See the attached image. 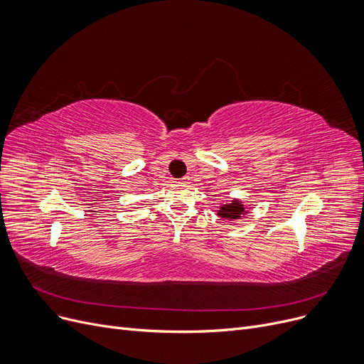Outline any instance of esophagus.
Here are the masks:
<instances>
[{
    "label": "esophagus",
    "instance_id": "obj_1",
    "mask_svg": "<svg viewBox=\"0 0 364 364\" xmlns=\"http://www.w3.org/2000/svg\"><path fill=\"white\" fill-rule=\"evenodd\" d=\"M178 183H180V184H187V183H188V177H183V178H180V180H178Z\"/></svg>",
    "mask_w": 364,
    "mask_h": 364
}]
</instances>
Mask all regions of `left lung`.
Returning <instances> with one entry per match:
<instances>
[{
  "label": "left lung",
  "instance_id": "1",
  "mask_svg": "<svg viewBox=\"0 0 364 364\" xmlns=\"http://www.w3.org/2000/svg\"><path fill=\"white\" fill-rule=\"evenodd\" d=\"M244 214V208L241 207V202L238 200H232V203H225V207H220L218 215L223 217L225 220H232V218H240Z\"/></svg>",
  "mask_w": 364,
  "mask_h": 364
}]
</instances>
